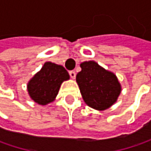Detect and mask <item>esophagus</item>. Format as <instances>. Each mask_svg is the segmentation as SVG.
Wrapping results in <instances>:
<instances>
[{
    "label": "esophagus",
    "mask_w": 151,
    "mask_h": 151,
    "mask_svg": "<svg viewBox=\"0 0 151 151\" xmlns=\"http://www.w3.org/2000/svg\"><path fill=\"white\" fill-rule=\"evenodd\" d=\"M69 74H70V76L71 77L72 79H75V77H76V72L74 71V70H70V71H69Z\"/></svg>",
    "instance_id": "34e87169"
}]
</instances>
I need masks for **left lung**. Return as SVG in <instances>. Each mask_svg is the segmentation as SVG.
<instances>
[{
    "label": "left lung",
    "mask_w": 151,
    "mask_h": 151,
    "mask_svg": "<svg viewBox=\"0 0 151 151\" xmlns=\"http://www.w3.org/2000/svg\"><path fill=\"white\" fill-rule=\"evenodd\" d=\"M76 81L85 102L96 110H105L117 101L121 86L116 76L94 61L81 64Z\"/></svg>",
    "instance_id": "obj_1"
}]
</instances>
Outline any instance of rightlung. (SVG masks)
I'll list each match as a JSON object with an SVG mask.
<instances>
[{
    "instance_id": "1",
    "label": "right lung",
    "mask_w": 151,
    "mask_h": 151,
    "mask_svg": "<svg viewBox=\"0 0 151 151\" xmlns=\"http://www.w3.org/2000/svg\"><path fill=\"white\" fill-rule=\"evenodd\" d=\"M69 78L70 76L64 67L46 62L41 70L28 82V93L33 101L40 105H46L55 100L61 83Z\"/></svg>"
}]
</instances>
